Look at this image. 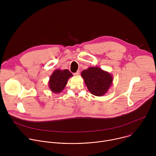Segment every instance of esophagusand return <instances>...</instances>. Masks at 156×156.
<instances>
[{"instance_id": "1", "label": "esophagus", "mask_w": 156, "mask_h": 156, "mask_svg": "<svg viewBox=\"0 0 156 156\" xmlns=\"http://www.w3.org/2000/svg\"><path fill=\"white\" fill-rule=\"evenodd\" d=\"M73 75H74L75 76H78V75H80V72H79V71H77L76 73H73Z\"/></svg>"}]
</instances>
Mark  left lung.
Listing matches in <instances>:
<instances>
[{
    "mask_svg": "<svg viewBox=\"0 0 156 156\" xmlns=\"http://www.w3.org/2000/svg\"><path fill=\"white\" fill-rule=\"evenodd\" d=\"M81 75L88 90L96 96L104 95L113 82L112 75L98 66H91L84 70Z\"/></svg>",
    "mask_w": 156,
    "mask_h": 156,
    "instance_id": "obj_1",
    "label": "left lung"
}]
</instances>
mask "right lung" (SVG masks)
Masks as SVG:
<instances>
[{
  "label": "right lung",
  "instance_id": "obj_1",
  "mask_svg": "<svg viewBox=\"0 0 156 156\" xmlns=\"http://www.w3.org/2000/svg\"><path fill=\"white\" fill-rule=\"evenodd\" d=\"M72 76V73L69 70L57 69L54 70L48 83L51 91L57 94L61 93L67 84L69 79Z\"/></svg>",
  "mask_w": 156,
  "mask_h": 156
}]
</instances>
